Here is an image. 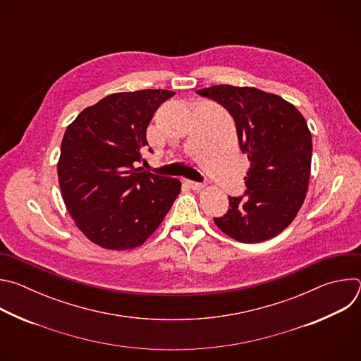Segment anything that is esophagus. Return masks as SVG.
Segmentation results:
<instances>
[{"mask_svg": "<svg viewBox=\"0 0 361 361\" xmlns=\"http://www.w3.org/2000/svg\"><path fill=\"white\" fill-rule=\"evenodd\" d=\"M185 185L191 190H202L205 187L202 183H197V181H191V180H185Z\"/></svg>", "mask_w": 361, "mask_h": 361, "instance_id": "1", "label": "esophagus"}]
</instances>
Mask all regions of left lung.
Instances as JSON below:
<instances>
[{
  "label": "left lung",
  "instance_id": "1",
  "mask_svg": "<svg viewBox=\"0 0 361 361\" xmlns=\"http://www.w3.org/2000/svg\"><path fill=\"white\" fill-rule=\"evenodd\" d=\"M197 94L227 109L250 160L245 192L228 197V212L214 223L240 243L276 237L297 216L310 180L313 144L304 117L281 97L252 87L213 85Z\"/></svg>",
  "mask_w": 361,
  "mask_h": 361
}]
</instances>
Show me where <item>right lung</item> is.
<instances>
[{
	"mask_svg": "<svg viewBox=\"0 0 361 361\" xmlns=\"http://www.w3.org/2000/svg\"><path fill=\"white\" fill-rule=\"evenodd\" d=\"M173 95L169 90L111 94L67 127L57 166L60 188L75 226L92 243L109 250L138 247L170 212L180 180L137 166L144 161L154 113Z\"/></svg>",
	"mask_w": 361,
	"mask_h": 361,
	"instance_id": "1",
	"label": "right lung"
}]
</instances>
